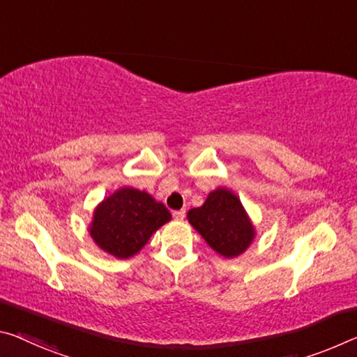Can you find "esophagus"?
Listing matches in <instances>:
<instances>
[{"label":"esophagus","mask_w":357,"mask_h":357,"mask_svg":"<svg viewBox=\"0 0 357 357\" xmlns=\"http://www.w3.org/2000/svg\"><path fill=\"white\" fill-rule=\"evenodd\" d=\"M173 218L176 219V220H183V219L185 218V211H184V209H179V211H174V213H173Z\"/></svg>","instance_id":"obj_1"}]
</instances>
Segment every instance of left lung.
<instances>
[{
    "label": "left lung",
    "instance_id": "left-lung-1",
    "mask_svg": "<svg viewBox=\"0 0 357 357\" xmlns=\"http://www.w3.org/2000/svg\"><path fill=\"white\" fill-rule=\"evenodd\" d=\"M188 220L209 248L225 259L241 256L257 235L241 200L222 185L209 192L202 206L189 209Z\"/></svg>",
    "mask_w": 357,
    "mask_h": 357
}]
</instances>
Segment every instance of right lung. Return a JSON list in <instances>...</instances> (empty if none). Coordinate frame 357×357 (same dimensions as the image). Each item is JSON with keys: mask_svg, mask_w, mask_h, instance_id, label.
Listing matches in <instances>:
<instances>
[{"mask_svg": "<svg viewBox=\"0 0 357 357\" xmlns=\"http://www.w3.org/2000/svg\"><path fill=\"white\" fill-rule=\"evenodd\" d=\"M168 220L172 213L148 192L121 188L95 206L87 230L101 251L116 259H130Z\"/></svg>", "mask_w": 357, "mask_h": 357, "instance_id": "right-lung-1", "label": "right lung"}]
</instances>
